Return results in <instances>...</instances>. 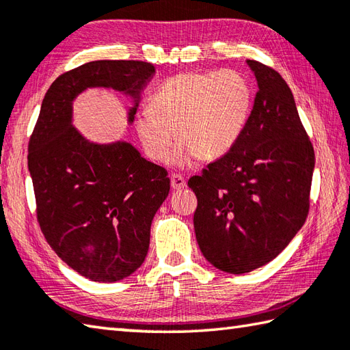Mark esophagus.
Instances as JSON below:
<instances>
[{
  "label": "esophagus",
  "instance_id": "esophagus-1",
  "mask_svg": "<svg viewBox=\"0 0 350 350\" xmlns=\"http://www.w3.org/2000/svg\"><path fill=\"white\" fill-rule=\"evenodd\" d=\"M187 187V180L183 179V176L180 174H173L171 176V188L173 189H182Z\"/></svg>",
  "mask_w": 350,
  "mask_h": 350
}]
</instances>
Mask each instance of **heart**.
<instances>
[{
  "instance_id": "b5f03b06",
  "label": "heart",
  "mask_w": 350,
  "mask_h": 350,
  "mask_svg": "<svg viewBox=\"0 0 350 350\" xmlns=\"http://www.w3.org/2000/svg\"><path fill=\"white\" fill-rule=\"evenodd\" d=\"M252 87L236 70L187 72L162 83L138 114L133 129L146 156L165 162L174 141L177 165L191 159L211 162L241 139L252 111Z\"/></svg>"
}]
</instances>
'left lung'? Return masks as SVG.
I'll return each instance as SVG.
<instances>
[{
  "label": "left lung",
  "mask_w": 350,
  "mask_h": 350,
  "mask_svg": "<svg viewBox=\"0 0 350 350\" xmlns=\"http://www.w3.org/2000/svg\"><path fill=\"white\" fill-rule=\"evenodd\" d=\"M258 92L247 128L221 159L191 177L200 251L228 273L269 263L306 222L314 150L278 72L247 60Z\"/></svg>",
  "instance_id": "8db88e82"
}]
</instances>
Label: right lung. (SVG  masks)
I'll return each mask as SVG.
<instances>
[{"label":"right lung","instance_id":"1","mask_svg":"<svg viewBox=\"0 0 350 350\" xmlns=\"http://www.w3.org/2000/svg\"><path fill=\"white\" fill-rule=\"evenodd\" d=\"M154 66L98 60L58 77L42 102L28 143L37 221L63 262L98 282L120 281L143 265L154 213L170 192L167 171L128 141L94 143L73 126V100L87 88H111L132 100Z\"/></svg>","mask_w":350,"mask_h":350}]
</instances>
